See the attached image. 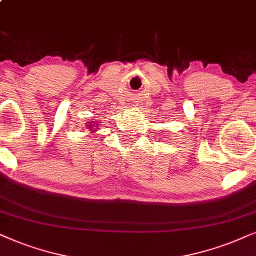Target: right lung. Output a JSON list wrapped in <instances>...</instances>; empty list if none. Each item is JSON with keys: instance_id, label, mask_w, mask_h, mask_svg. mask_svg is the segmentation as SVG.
Here are the masks:
<instances>
[{"instance_id": "right-lung-1", "label": "right lung", "mask_w": 256, "mask_h": 256, "mask_svg": "<svg viewBox=\"0 0 256 256\" xmlns=\"http://www.w3.org/2000/svg\"><path fill=\"white\" fill-rule=\"evenodd\" d=\"M97 124H98V122H90V124H88V125H86V128H90L91 132H94V131H97V128H96Z\"/></svg>"}]
</instances>
